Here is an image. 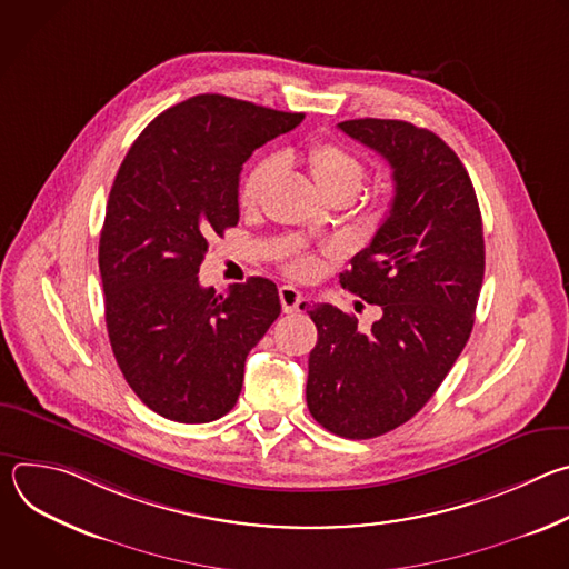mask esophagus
I'll return each instance as SVG.
<instances>
[{"mask_svg":"<svg viewBox=\"0 0 569 569\" xmlns=\"http://www.w3.org/2000/svg\"><path fill=\"white\" fill-rule=\"evenodd\" d=\"M279 299H281L283 312H295V310H299V306H301V301H303L301 292H299L297 288H292V286H281V288H279Z\"/></svg>","mask_w":569,"mask_h":569,"instance_id":"esophagus-1","label":"esophagus"}]
</instances>
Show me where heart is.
Returning <instances> with one entry per match:
<instances>
[{"label": "heart", "mask_w": 569, "mask_h": 569, "mask_svg": "<svg viewBox=\"0 0 569 569\" xmlns=\"http://www.w3.org/2000/svg\"><path fill=\"white\" fill-rule=\"evenodd\" d=\"M308 169L312 173V180L317 182V187L321 189L323 196H333V193H349L356 196L365 180H367V164L365 159L358 157L353 150H349L342 143L336 141H317L308 148L306 154ZM279 171V157L270 154L263 157L261 161L248 171L246 180L240 184V204L242 207H254L266 187L272 182V178ZM286 268L295 274V277H310L319 270V261L312 254H303V252H292L288 257Z\"/></svg>", "instance_id": "b5f03b06"}]
</instances>
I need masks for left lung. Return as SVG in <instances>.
Segmentation results:
<instances>
[{
  "mask_svg": "<svg viewBox=\"0 0 569 569\" xmlns=\"http://www.w3.org/2000/svg\"><path fill=\"white\" fill-rule=\"evenodd\" d=\"M338 128L393 171L387 218L340 274L382 315L360 331L331 303L306 308L317 327L306 402L329 432L373 439L410 421L463 351L483 281V231L472 182L441 137L396 119Z\"/></svg>",
  "mask_w": 569,
  "mask_h": 569,
  "instance_id": "obj_1",
  "label": "left lung"
}]
</instances>
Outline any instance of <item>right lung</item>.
I'll use <instances>...</instances> for the list:
<instances>
[{"mask_svg": "<svg viewBox=\"0 0 569 569\" xmlns=\"http://www.w3.org/2000/svg\"><path fill=\"white\" fill-rule=\"evenodd\" d=\"M279 112L200 94L152 119L114 178L99 242L117 365L159 417L209 423L238 400L246 358L281 312L270 279L202 288L209 238L238 224L242 164L297 128Z\"/></svg>", "mask_w": 569, "mask_h": 569, "instance_id": "1", "label": "right lung"}]
</instances>
